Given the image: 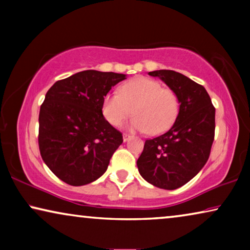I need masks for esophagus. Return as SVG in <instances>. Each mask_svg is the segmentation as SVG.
Here are the masks:
<instances>
[{
	"mask_svg": "<svg viewBox=\"0 0 250 250\" xmlns=\"http://www.w3.org/2000/svg\"><path fill=\"white\" fill-rule=\"evenodd\" d=\"M132 138H133V136L128 135V134H123V141H124V142L129 141V140H131Z\"/></svg>",
	"mask_w": 250,
	"mask_h": 250,
	"instance_id": "34e87169",
	"label": "esophagus"
}]
</instances>
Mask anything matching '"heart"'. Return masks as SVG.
Returning a JSON list of instances; mask_svg holds the SVG:
<instances>
[{
	"label": "heart",
	"instance_id": "1",
	"mask_svg": "<svg viewBox=\"0 0 250 250\" xmlns=\"http://www.w3.org/2000/svg\"><path fill=\"white\" fill-rule=\"evenodd\" d=\"M179 110L180 100L175 92L146 77L126 82L119 93H108L102 100V114L112 126L122 125L133 111L135 116L128 128L148 131L152 135L162 134L172 127Z\"/></svg>",
	"mask_w": 250,
	"mask_h": 250
}]
</instances>
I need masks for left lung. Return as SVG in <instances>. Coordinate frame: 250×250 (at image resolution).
<instances>
[{
	"mask_svg": "<svg viewBox=\"0 0 250 250\" xmlns=\"http://www.w3.org/2000/svg\"><path fill=\"white\" fill-rule=\"evenodd\" d=\"M177 94L180 110L163 135L146 140L136 165L146 182L175 190L193 179L209 158L215 135V108L203 85L174 70L150 71Z\"/></svg>",
	"mask_w": 250,
	"mask_h": 250,
	"instance_id": "left-lung-1",
	"label": "left lung"
}]
</instances>
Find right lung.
<instances>
[{
	"label": "right lung",
	"instance_id": "right-lung-1",
	"mask_svg": "<svg viewBox=\"0 0 250 250\" xmlns=\"http://www.w3.org/2000/svg\"><path fill=\"white\" fill-rule=\"evenodd\" d=\"M126 75L84 70L58 81L46 92L39 117L40 152L61 181L74 187L104 174L123 143L122 133L102 114V100Z\"/></svg>",
	"mask_w": 250,
	"mask_h": 250
}]
</instances>
